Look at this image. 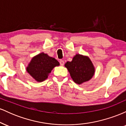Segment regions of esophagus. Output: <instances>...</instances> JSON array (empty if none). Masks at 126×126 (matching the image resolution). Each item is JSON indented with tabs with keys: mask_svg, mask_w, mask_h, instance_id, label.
<instances>
[{
	"mask_svg": "<svg viewBox=\"0 0 126 126\" xmlns=\"http://www.w3.org/2000/svg\"><path fill=\"white\" fill-rule=\"evenodd\" d=\"M59 63H60V65H61V66H63V65H64V62L63 60H60V62H59Z\"/></svg>",
	"mask_w": 126,
	"mask_h": 126,
	"instance_id": "34e87169",
	"label": "esophagus"
}]
</instances>
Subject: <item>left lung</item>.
I'll return each mask as SVG.
<instances>
[{
	"instance_id": "obj_1",
	"label": "left lung",
	"mask_w": 126,
	"mask_h": 126,
	"mask_svg": "<svg viewBox=\"0 0 126 126\" xmlns=\"http://www.w3.org/2000/svg\"><path fill=\"white\" fill-rule=\"evenodd\" d=\"M75 83L81 84L88 81L94 75L95 69L90 59L86 56L76 54L72 62L65 64Z\"/></svg>"
}]
</instances>
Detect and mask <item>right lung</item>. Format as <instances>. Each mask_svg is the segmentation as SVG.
Masks as SVG:
<instances>
[{
    "mask_svg": "<svg viewBox=\"0 0 126 126\" xmlns=\"http://www.w3.org/2000/svg\"><path fill=\"white\" fill-rule=\"evenodd\" d=\"M59 65L56 59L43 53L32 58L27 70L37 82H43L47 79L52 69Z\"/></svg>",
    "mask_w": 126,
    "mask_h": 126,
    "instance_id": "right-lung-1",
    "label": "right lung"
}]
</instances>
